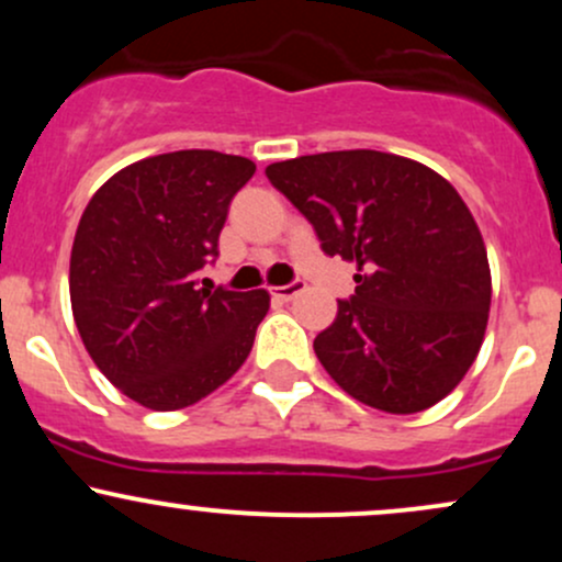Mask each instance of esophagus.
Segmentation results:
<instances>
[{"mask_svg": "<svg viewBox=\"0 0 562 562\" xmlns=\"http://www.w3.org/2000/svg\"><path fill=\"white\" fill-rule=\"evenodd\" d=\"M303 288H306V282L293 280V282H288V285L272 288V295H274V299H280V301H290V299H295V295H299Z\"/></svg>", "mask_w": 562, "mask_h": 562, "instance_id": "34e87169", "label": "esophagus"}]
</instances>
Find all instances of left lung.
I'll use <instances>...</instances> for the list:
<instances>
[{
	"instance_id": "1",
	"label": "left lung",
	"mask_w": 562,
	"mask_h": 562,
	"mask_svg": "<svg viewBox=\"0 0 562 562\" xmlns=\"http://www.w3.org/2000/svg\"><path fill=\"white\" fill-rule=\"evenodd\" d=\"M322 250L357 261V290L314 338L348 396L393 415L423 412L465 378L492 303L486 245L447 179L417 160L338 150L267 166Z\"/></svg>"
}]
</instances>
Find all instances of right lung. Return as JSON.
Wrapping results in <instances>:
<instances>
[{
  "label": "right lung",
  "instance_id": "1",
  "mask_svg": "<svg viewBox=\"0 0 562 562\" xmlns=\"http://www.w3.org/2000/svg\"><path fill=\"white\" fill-rule=\"evenodd\" d=\"M256 164L177 150L126 166L83 211L70 250V306L89 357L147 409H182L240 370L267 290H209L232 198Z\"/></svg>",
  "mask_w": 562,
  "mask_h": 562
}]
</instances>
